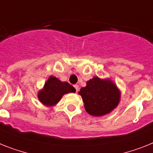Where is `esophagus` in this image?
<instances>
[{
  "mask_svg": "<svg viewBox=\"0 0 153 153\" xmlns=\"http://www.w3.org/2000/svg\"><path fill=\"white\" fill-rule=\"evenodd\" d=\"M74 88H75V90H76V92H78L79 89V85H74Z\"/></svg>",
  "mask_w": 153,
  "mask_h": 153,
  "instance_id": "1",
  "label": "esophagus"
}]
</instances>
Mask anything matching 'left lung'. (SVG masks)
I'll list each match as a JSON object with an SVG mask.
<instances>
[{"label":"left lung","instance_id":"obj_1","mask_svg":"<svg viewBox=\"0 0 153 153\" xmlns=\"http://www.w3.org/2000/svg\"><path fill=\"white\" fill-rule=\"evenodd\" d=\"M85 109L92 116L100 117L110 113L120 102V92L109 79L94 77L79 91Z\"/></svg>","mask_w":153,"mask_h":153}]
</instances>
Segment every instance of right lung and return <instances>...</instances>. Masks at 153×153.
Listing matches in <instances>:
<instances>
[{
    "mask_svg": "<svg viewBox=\"0 0 153 153\" xmlns=\"http://www.w3.org/2000/svg\"><path fill=\"white\" fill-rule=\"evenodd\" d=\"M75 91V88L68 82H63L56 77L51 76L43 89L38 92V98L45 106H52L57 104L64 95Z\"/></svg>",
    "mask_w": 153,
    "mask_h": 153,
    "instance_id": "right-lung-1",
    "label": "right lung"
}]
</instances>
